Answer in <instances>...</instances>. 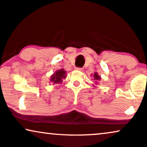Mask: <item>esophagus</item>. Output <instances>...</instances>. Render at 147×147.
I'll return each instance as SVG.
<instances>
[{"mask_svg": "<svg viewBox=\"0 0 147 147\" xmlns=\"http://www.w3.org/2000/svg\"><path fill=\"white\" fill-rule=\"evenodd\" d=\"M75 70H80V71H82V70H83V68H79V67H75Z\"/></svg>", "mask_w": 147, "mask_h": 147, "instance_id": "obj_1", "label": "esophagus"}]
</instances>
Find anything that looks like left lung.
Instances as JSON below:
<instances>
[{
  "label": "left lung",
  "instance_id": "8db88e82",
  "mask_svg": "<svg viewBox=\"0 0 147 147\" xmlns=\"http://www.w3.org/2000/svg\"><path fill=\"white\" fill-rule=\"evenodd\" d=\"M100 79H101V77H100V76L98 75V74L97 73V72H95V73L94 74V80H95L96 81H100Z\"/></svg>",
  "mask_w": 147,
  "mask_h": 147
}]
</instances>
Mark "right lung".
<instances>
[{
	"label": "right lung",
	"mask_w": 147,
	"mask_h": 147,
	"mask_svg": "<svg viewBox=\"0 0 147 147\" xmlns=\"http://www.w3.org/2000/svg\"><path fill=\"white\" fill-rule=\"evenodd\" d=\"M66 70H64L63 68L60 70H57L53 75L51 76V79L50 81L53 83H61L62 82L63 79H66Z\"/></svg>",
	"instance_id": "add662e5"
}]
</instances>
